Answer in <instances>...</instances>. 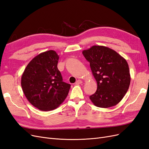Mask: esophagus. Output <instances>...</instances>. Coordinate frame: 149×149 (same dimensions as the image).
Here are the masks:
<instances>
[{
  "mask_svg": "<svg viewBox=\"0 0 149 149\" xmlns=\"http://www.w3.org/2000/svg\"><path fill=\"white\" fill-rule=\"evenodd\" d=\"M83 83V81H82L81 80H80V79H78V80H77V81H76V84H81Z\"/></svg>",
  "mask_w": 149,
  "mask_h": 149,
  "instance_id": "esophagus-1",
  "label": "esophagus"
}]
</instances>
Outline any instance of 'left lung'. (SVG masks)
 Instances as JSON below:
<instances>
[{"label": "left lung", "mask_w": 149, "mask_h": 149, "mask_svg": "<svg viewBox=\"0 0 149 149\" xmlns=\"http://www.w3.org/2000/svg\"><path fill=\"white\" fill-rule=\"evenodd\" d=\"M89 62L97 87L89 96L97 107L114 106L123 100L130 83L129 65L125 59L114 49L104 46L94 45L82 52Z\"/></svg>", "instance_id": "obj_1"}]
</instances>
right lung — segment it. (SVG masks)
Masks as SVG:
<instances>
[{
	"label": "right lung",
	"instance_id": "add662e5",
	"mask_svg": "<svg viewBox=\"0 0 149 149\" xmlns=\"http://www.w3.org/2000/svg\"><path fill=\"white\" fill-rule=\"evenodd\" d=\"M59 56L54 50L40 53L26 66L21 78L25 97L40 111L56 109L65 101L71 85L63 81L57 65Z\"/></svg>",
	"mask_w": 149,
	"mask_h": 149
}]
</instances>
